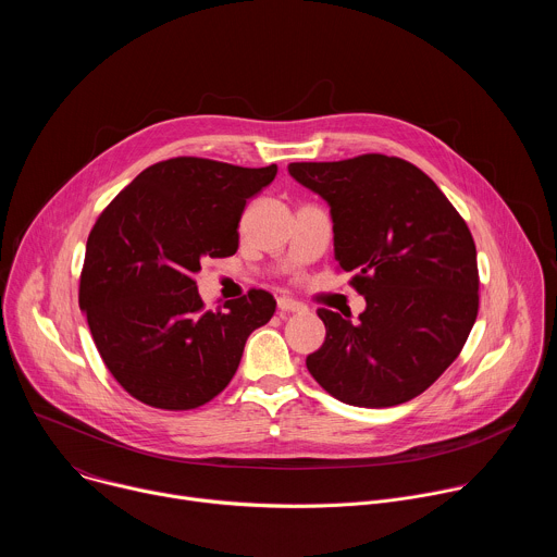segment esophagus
Returning a JSON list of instances; mask_svg holds the SVG:
<instances>
[{
    "mask_svg": "<svg viewBox=\"0 0 557 557\" xmlns=\"http://www.w3.org/2000/svg\"><path fill=\"white\" fill-rule=\"evenodd\" d=\"M277 308L282 312H306V306L295 301V299H290V297H277Z\"/></svg>",
    "mask_w": 557,
    "mask_h": 557,
    "instance_id": "34e87169",
    "label": "esophagus"
}]
</instances>
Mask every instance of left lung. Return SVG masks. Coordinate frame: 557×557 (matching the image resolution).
<instances>
[{"label": "left lung", "mask_w": 557, "mask_h": 557, "mask_svg": "<svg viewBox=\"0 0 557 557\" xmlns=\"http://www.w3.org/2000/svg\"><path fill=\"white\" fill-rule=\"evenodd\" d=\"M333 218L335 260L366 297L357 322L320 308L322 348L306 368L335 399L392 408L425 392L458 357L479 314L473 237L436 187L404 158L363 153L290 163Z\"/></svg>", "instance_id": "1"}]
</instances>
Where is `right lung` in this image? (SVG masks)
<instances>
[{
	"mask_svg": "<svg viewBox=\"0 0 557 557\" xmlns=\"http://www.w3.org/2000/svg\"><path fill=\"white\" fill-rule=\"evenodd\" d=\"M277 165L251 170L181 156L140 172L99 215L86 245L78 306L101 359L134 399L161 410L211 401L240 366L275 299L249 290L205 310L194 275L237 251L247 200Z\"/></svg>",
	"mask_w": 557,
	"mask_h": 557,
	"instance_id": "1",
	"label": "right lung"
}]
</instances>
